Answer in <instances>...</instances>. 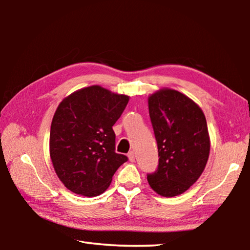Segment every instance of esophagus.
<instances>
[{"label": "esophagus", "mask_w": 250, "mask_h": 250, "mask_svg": "<svg viewBox=\"0 0 250 250\" xmlns=\"http://www.w3.org/2000/svg\"><path fill=\"white\" fill-rule=\"evenodd\" d=\"M128 158L131 161V162H134V159H135V155H134V152L133 151H130L128 153Z\"/></svg>", "instance_id": "1"}]
</instances>
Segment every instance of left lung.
<instances>
[{
    "label": "left lung",
    "mask_w": 250,
    "mask_h": 250,
    "mask_svg": "<svg viewBox=\"0 0 250 250\" xmlns=\"http://www.w3.org/2000/svg\"><path fill=\"white\" fill-rule=\"evenodd\" d=\"M147 104L160 156L158 170L147 174V182L161 196H177L206 167L210 150L206 118L191 98L170 88L150 95Z\"/></svg>",
    "instance_id": "left-lung-1"
}]
</instances>
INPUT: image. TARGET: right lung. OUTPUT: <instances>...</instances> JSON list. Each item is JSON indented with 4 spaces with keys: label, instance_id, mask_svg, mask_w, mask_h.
<instances>
[{
    "label": "right lung",
    "instance_id": "add662e5",
    "mask_svg": "<svg viewBox=\"0 0 250 250\" xmlns=\"http://www.w3.org/2000/svg\"><path fill=\"white\" fill-rule=\"evenodd\" d=\"M128 101L129 96L95 84L58 104L50 125L49 155L58 179L69 191L87 197L100 195L128 161L115 152L112 129Z\"/></svg>",
    "mask_w": 250,
    "mask_h": 250
}]
</instances>
